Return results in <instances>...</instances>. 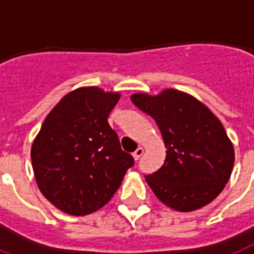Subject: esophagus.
I'll return each mask as SVG.
<instances>
[{
	"instance_id": "esophagus-1",
	"label": "esophagus",
	"mask_w": 254,
	"mask_h": 254,
	"mask_svg": "<svg viewBox=\"0 0 254 254\" xmlns=\"http://www.w3.org/2000/svg\"><path fill=\"white\" fill-rule=\"evenodd\" d=\"M142 155H143V148H142V147H138L137 150L133 152V156H134V159H135V160L139 159Z\"/></svg>"
}]
</instances>
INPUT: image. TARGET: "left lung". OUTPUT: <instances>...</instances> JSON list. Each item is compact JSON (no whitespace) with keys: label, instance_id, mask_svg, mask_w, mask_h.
<instances>
[{"label":"left lung","instance_id":"left-lung-1","mask_svg":"<svg viewBox=\"0 0 254 254\" xmlns=\"http://www.w3.org/2000/svg\"><path fill=\"white\" fill-rule=\"evenodd\" d=\"M130 99L155 120L167 148L164 164L145 175L156 197L185 213L210 203L227 184L235 162L234 146L220 121L197 99L177 90Z\"/></svg>","mask_w":254,"mask_h":254}]
</instances>
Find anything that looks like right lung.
<instances>
[{"label": "right lung", "mask_w": 254, "mask_h": 254, "mask_svg": "<svg viewBox=\"0 0 254 254\" xmlns=\"http://www.w3.org/2000/svg\"><path fill=\"white\" fill-rule=\"evenodd\" d=\"M117 92L82 87L65 95L49 112L31 148L35 179L51 203L71 215H87L116 193L130 154L121 150L108 116Z\"/></svg>", "instance_id": "right-lung-1"}]
</instances>
